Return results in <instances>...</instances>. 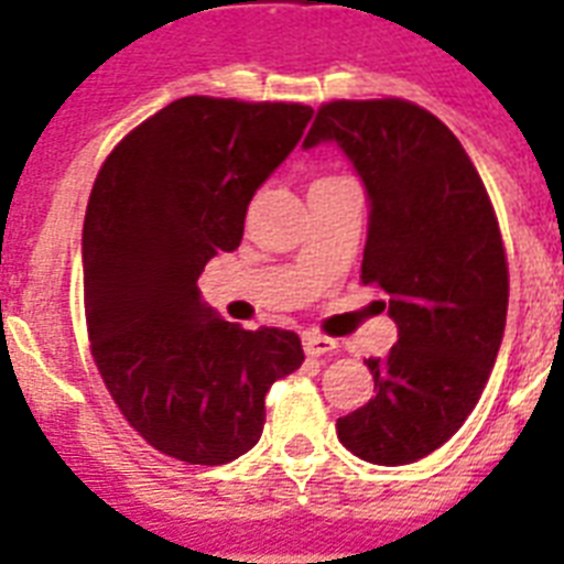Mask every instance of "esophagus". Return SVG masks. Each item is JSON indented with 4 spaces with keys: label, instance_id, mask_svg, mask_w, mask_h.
<instances>
[{
    "label": "esophagus",
    "instance_id": "1",
    "mask_svg": "<svg viewBox=\"0 0 564 564\" xmlns=\"http://www.w3.org/2000/svg\"><path fill=\"white\" fill-rule=\"evenodd\" d=\"M336 350V345L329 341V338L324 336H304V354L313 356V359H318V356H327Z\"/></svg>",
    "mask_w": 564,
    "mask_h": 564
}]
</instances>
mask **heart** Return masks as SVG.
I'll use <instances>...</instances> for the list:
<instances>
[{"instance_id":"heart-1","label":"heart","mask_w":564,"mask_h":564,"mask_svg":"<svg viewBox=\"0 0 564 564\" xmlns=\"http://www.w3.org/2000/svg\"><path fill=\"white\" fill-rule=\"evenodd\" d=\"M336 178H345V176H322V178H315L313 185H322V182H336Z\"/></svg>"}]
</instances>
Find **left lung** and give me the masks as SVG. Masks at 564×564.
<instances>
[{
    "label": "left lung",
    "instance_id": "left-lung-1",
    "mask_svg": "<svg viewBox=\"0 0 564 564\" xmlns=\"http://www.w3.org/2000/svg\"><path fill=\"white\" fill-rule=\"evenodd\" d=\"M336 141L370 196L361 283L388 295L400 338L368 359L377 397L338 441L379 466L432 455L478 405L505 338L510 272L489 194L455 132L402 98L329 100L304 148Z\"/></svg>",
    "mask_w": 564,
    "mask_h": 564
}]
</instances>
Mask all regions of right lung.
I'll use <instances>...</instances> for the list:
<instances>
[{
  "instance_id": "add662e5",
  "label": "right lung",
  "mask_w": 564,
  "mask_h": 564,
  "mask_svg": "<svg viewBox=\"0 0 564 564\" xmlns=\"http://www.w3.org/2000/svg\"><path fill=\"white\" fill-rule=\"evenodd\" d=\"M313 109L187 95L127 132L84 223L91 359L123 420L162 455L219 466L267 423V391L301 368L292 329H242L196 278L235 251L251 196L292 153Z\"/></svg>"
}]
</instances>
